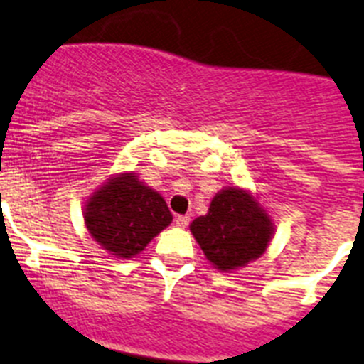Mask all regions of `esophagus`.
<instances>
[{"instance_id":"esophagus-1","label":"esophagus","mask_w":364,"mask_h":364,"mask_svg":"<svg viewBox=\"0 0 364 364\" xmlns=\"http://www.w3.org/2000/svg\"><path fill=\"white\" fill-rule=\"evenodd\" d=\"M190 224V215H178L176 217V226H179V228H186Z\"/></svg>"}]
</instances>
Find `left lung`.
<instances>
[{
  "label": "left lung",
  "mask_w": 364,
  "mask_h": 364,
  "mask_svg": "<svg viewBox=\"0 0 364 364\" xmlns=\"http://www.w3.org/2000/svg\"><path fill=\"white\" fill-rule=\"evenodd\" d=\"M206 259L220 271L259 259L273 237V223L247 190L228 186L215 193L206 215L190 224Z\"/></svg>",
  "instance_id": "1"
}]
</instances>
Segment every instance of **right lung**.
<instances>
[{"label":"right lung","instance_id":"1","mask_svg":"<svg viewBox=\"0 0 364 364\" xmlns=\"http://www.w3.org/2000/svg\"><path fill=\"white\" fill-rule=\"evenodd\" d=\"M91 237L117 259H132L172 223L165 199L134 174H118L84 208Z\"/></svg>","mask_w":364,"mask_h":364}]
</instances>
